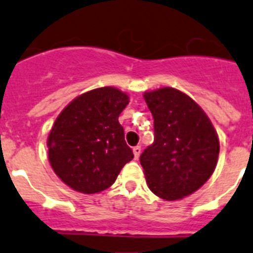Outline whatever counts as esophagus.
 <instances>
[{
    "label": "esophagus",
    "instance_id": "34e87169",
    "mask_svg": "<svg viewBox=\"0 0 253 253\" xmlns=\"http://www.w3.org/2000/svg\"><path fill=\"white\" fill-rule=\"evenodd\" d=\"M132 151H133V157H135V159H137V158L140 157V154H141V146L137 145V146H135V148L132 149Z\"/></svg>",
    "mask_w": 253,
    "mask_h": 253
}]
</instances>
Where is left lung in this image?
<instances>
[{"label": "left lung", "mask_w": 253, "mask_h": 253, "mask_svg": "<svg viewBox=\"0 0 253 253\" xmlns=\"http://www.w3.org/2000/svg\"><path fill=\"white\" fill-rule=\"evenodd\" d=\"M154 118L153 145L140 157L149 188L167 201L199 190L215 170L219 139L205 112L173 87L144 93Z\"/></svg>", "instance_id": "obj_1"}]
</instances>
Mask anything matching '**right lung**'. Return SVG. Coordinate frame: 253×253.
<instances>
[{"mask_svg":"<svg viewBox=\"0 0 253 253\" xmlns=\"http://www.w3.org/2000/svg\"><path fill=\"white\" fill-rule=\"evenodd\" d=\"M128 102V95L116 87H98L75 98L58 114L48 135V158L72 190L96 193L111 187L132 160L118 122Z\"/></svg>","mask_w":253,"mask_h":253,"instance_id":"right-lung-1","label":"right lung"}]
</instances>
